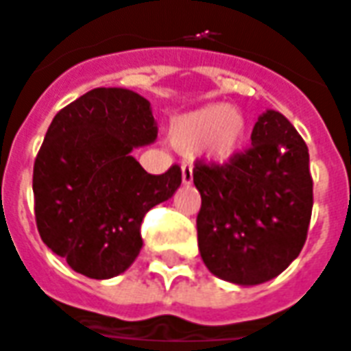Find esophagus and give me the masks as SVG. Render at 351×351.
<instances>
[{
	"mask_svg": "<svg viewBox=\"0 0 351 351\" xmlns=\"http://www.w3.org/2000/svg\"><path fill=\"white\" fill-rule=\"evenodd\" d=\"M191 180H193V167H191V163H182V182L191 184Z\"/></svg>",
	"mask_w": 351,
	"mask_h": 351,
	"instance_id": "34e87169",
	"label": "esophagus"
}]
</instances>
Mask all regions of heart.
Segmentation results:
<instances>
[{
  "mask_svg": "<svg viewBox=\"0 0 351 351\" xmlns=\"http://www.w3.org/2000/svg\"><path fill=\"white\" fill-rule=\"evenodd\" d=\"M169 134L178 149H201L212 162H228L245 145L247 121L236 108L212 104L176 117Z\"/></svg>",
  "mask_w": 351,
  "mask_h": 351,
  "instance_id": "b5f03b06",
  "label": "heart"
}]
</instances>
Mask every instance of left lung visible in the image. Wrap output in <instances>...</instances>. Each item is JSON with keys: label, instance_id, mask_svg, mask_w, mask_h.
Here are the masks:
<instances>
[{"label": "left lung", "instance_id": "8db88e82", "mask_svg": "<svg viewBox=\"0 0 351 351\" xmlns=\"http://www.w3.org/2000/svg\"><path fill=\"white\" fill-rule=\"evenodd\" d=\"M197 240L219 279L261 285L285 271L305 245L313 214L308 149L279 111L256 121L251 147L225 163L197 160Z\"/></svg>", "mask_w": 351, "mask_h": 351}]
</instances>
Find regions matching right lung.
Instances as JSON below:
<instances>
[{
  "label": "right lung",
  "mask_w": 351,
  "mask_h": 351,
  "mask_svg": "<svg viewBox=\"0 0 351 351\" xmlns=\"http://www.w3.org/2000/svg\"><path fill=\"white\" fill-rule=\"evenodd\" d=\"M158 136L150 102L123 87H98L59 111L33 167L38 234L90 279L123 274L141 251V223L173 197L182 171L150 175L132 150Z\"/></svg>",
  "instance_id": "right-lung-1"
}]
</instances>
